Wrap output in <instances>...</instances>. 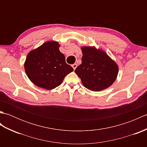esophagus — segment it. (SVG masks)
I'll return each mask as SVG.
<instances>
[{
	"label": "esophagus",
	"instance_id": "34e87169",
	"mask_svg": "<svg viewBox=\"0 0 147 147\" xmlns=\"http://www.w3.org/2000/svg\"><path fill=\"white\" fill-rule=\"evenodd\" d=\"M72 67H73L74 70H75L76 68L77 67V64H73V65H72Z\"/></svg>",
	"mask_w": 147,
	"mask_h": 147
}]
</instances>
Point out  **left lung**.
I'll list each match as a JSON object with an SVG mask.
<instances>
[{
	"label": "left lung",
	"mask_w": 147,
	"mask_h": 147,
	"mask_svg": "<svg viewBox=\"0 0 147 147\" xmlns=\"http://www.w3.org/2000/svg\"><path fill=\"white\" fill-rule=\"evenodd\" d=\"M82 50V62L76 67L75 73L83 85L95 92L110 86L117 78V65L100 50L92 47H85Z\"/></svg>",
	"instance_id": "1"
}]
</instances>
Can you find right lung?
I'll list each match as a JSON object with an SVG mask.
<instances>
[{"instance_id":"obj_1","label":"right lung","mask_w":147,"mask_h":147,"mask_svg":"<svg viewBox=\"0 0 147 147\" xmlns=\"http://www.w3.org/2000/svg\"><path fill=\"white\" fill-rule=\"evenodd\" d=\"M57 42H48L28 54L24 69L35 85L47 90L59 86L65 76L73 71L59 51Z\"/></svg>"}]
</instances>
